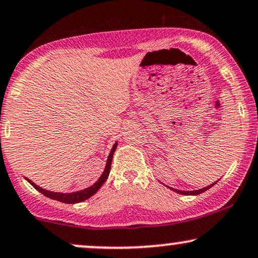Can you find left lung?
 Masks as SVG:
<instances>
[{"mask_svg": "<svg viewBox=\"0 0 258 258\" xmlns=\"http://www.w3.org/2000/svg\"><path fill=\"white\" fill-rule=\"evenodd\" d=\"M216 182V181H215ZM215 182H213L212 185H209V186H207V187H203V188H200V190H194V191H180V190H176V188H172L173 191H175L176 194H180V195H186V196H187V195H191V196H197V195H200V194H202V192H204V191H207L208 188H210L212 187V186H214L215 185Z\"/></svg>", "mask_w": 258, "mask_h": 258, "instance_id": "1", "label": "left lung"}]
</instances>
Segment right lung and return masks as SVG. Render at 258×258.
Instances as JSON below:
<instances>
[{
    "mask_svg": "<svg viewBox=\"0 0 258 258\" xmlns=\"http://www.w3.org/2000/svg\"><path fill=\"white\" fill-rule=\"evenodd\" d=\"M116 147H117V142H115V144H114L113 148H111V150H110V153H109V156H108V159H107V163H105L103 173H102V175L99 176L97 181H96L94 185H91V186H89V187L84 188V190L76 191V192H70V194H62V192H54V191L45 190V188H42V187H40V186L36 185L33 181H31L30 179H27V178H25V179H26L27 181H29L30 184L36 188L37 191H39L40 194L44 195V196H46L48 198H51V200L62 202V203H67V204L79 203V202L86 201V200H88V198H90L91 196H94L96 192H97L99 188H101V186L104 184V181H105V180H107L108 175H109L111 160H113V155H114V153H115Z\"/></svg>",
    "mask_w": 258,
    "mask_h": 258,
    "instance_id": "1",
    "label": "right lung"
}]
</instances>
